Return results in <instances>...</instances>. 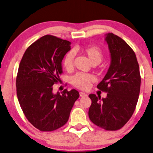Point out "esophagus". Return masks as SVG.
Here are the masks:
<instances>
[{
    "label": "esophagus",
    "mask_w": 153,
    "mask_h": 153,
    "mask_svg": "<svg viewBox=\"0 0 153 153\" xmlns=\"http://www.w3.org/2000/svg\"><path fill=\"white\" fill-rule=\"evenodd\" d=\"M80 97H86L87 94L85 93V92H80Z\"/></svg>",
    "instance_id": "34e87169"
}]
</instances>
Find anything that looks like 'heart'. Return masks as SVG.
<instances>
[{"instance_id":"obj_1","label":"heart","mask_w":153,"mask_h":153,"mask_svg":"<svg viewBox=\"0 0 153 153\" xmlns=\"http://www.w3.org/2000/svg\"><path fill=\"white\" fill-rule=\"evenodd\" d=\"M83 52L88 56L90 62L93 65H98L102 61L104 57L102 50L96 46H88L83 49ZM74 53L73 51L68 52L63 59V65L66 70H71L73 65ZM94 78L92 75L85 73H77L71 78V82L77 88L81 90H87L90 86L91 82L94 81Z\"/></svg>"}]
</instances>
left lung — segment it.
I'll use <instances>...</instances> for the list:
<instances>
[{
	"instance_id": "obj_1",
	"label": "left lung",
	"mask_w": 153,
	"mask_h": 153,
	"mask_svg": "<svg viewBox=\"0 0 153 153\" xmlns=\"http://www.w3.org/2000/svg\"><path fill=\"white\" fill-rule=\"evenodd\" d=\"M111 62L97 88L107 92V97H89L92 104L89 118L107 131L120 129L128 122L136 109L140 89V75L136 54L124 40L113 33L105 34Z\"/></svg>"
}]
</instances>
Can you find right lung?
Here are the masks:
<instances>
[{"label":"right lung","instance_id":"obj_1","mask_svg":"<svg viewBox=\"0 0 153 153\" xmlns=\"http://www.w3.org/2000/svg\"><path fill=\"white\" fill-rule=\"evenodd\" d=\"M71 42L51 35L42 36L27 48L19 65L17 95L23 113L42 131L56 130L65 124L80 96L75 89L53 92L60 81L62 60Z\"/></svg>","mask_w":153,"mask_h":153}]
</instances>
